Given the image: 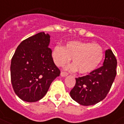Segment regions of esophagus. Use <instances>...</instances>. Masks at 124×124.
<instances>
[{"instance_id": "1", "label": "esophagus", "mask_w": 124, "mask_h": 124, "mask_svg": "<svg viewBox=\"0 0 124 124\" xmlns=\"http://www.w3.org/2000/svg\"><path fill=\"white\" fill-rule=\"evenodd\" d=\"M60 75H61V76H62V77H66V76L68 75V73L64 72H61V74H60Z\"/></svg>"}]
</instances>
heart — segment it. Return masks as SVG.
Wrapping results in <instances>:
<instances>
[{
  "mask_svg": "<svg viewBox=\"0 0 124 124\" xmlns=\"http://www.w3.org/2000/svg\"><path fill=\"white\" fill-rule=\"evenodd\" d=\"M52 57L58 66L67 64L72 58L71 71L87 74L96 70L104 57V50L97 44L74 40L68 42L65 47L56 45L52 49Z\"/></svg>",
  "mask_w": 124,
  "mask_h": 124,
  "instance_id": "b5f03b06",
  "label": "heart"
}]
</instances>
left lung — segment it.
Returning <instances> with one entry per match:
<instances>
[{
    "mask_svg": "<svg viewBox=\"0 0 124 124\" xmlns=\"http://www.w3.org/2000/svg\"><path fill=\"white\" fill-rule=\"evenodd\" d=\"M117 60L110 49L105 52L103 66L88 75L76 78V84L70 91L71 98L82 106H91L103 100L116 76Z\"/></svg>",
    "mask_w": 124,
    "mask_h": 124,
    "instance_id": "obj_1",
    "label": "left lung"
}]
</instances>
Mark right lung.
Listing matches in <instances>:
<instances>
[{
	"label": "right lung",
	"mask_w": 124,
	"mask_h": 124,
	"mask_svg": "<svg viewBox=\"0 0 124 124\" xmlns=\"http://www.w3.org/2000/svg\"><path fill=\"white\" fill-rule=\"evenodd\" d=\"M50 36L39 32L18 45L11 60L10 76L15 93L23 101L34 102L46 95L60 71L48 48Z\"/></svg>",
	"instance_id": "obj_1"
}]
</instances>
